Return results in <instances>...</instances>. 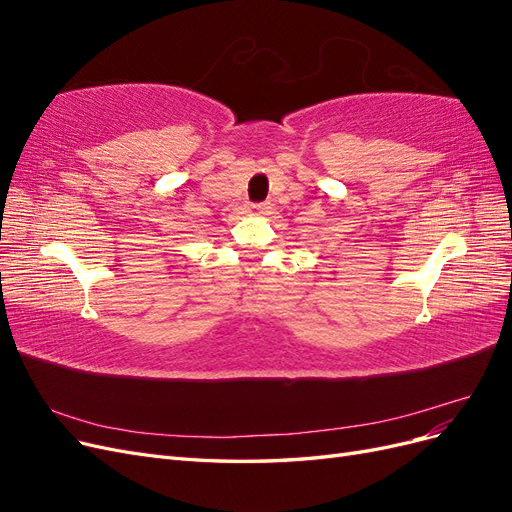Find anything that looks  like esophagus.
I'll use <instances>...</instances> for the list:
<instances>
[{"instance_id": "1", "label": "esophagus", "mask_w": 512, "mask_h": 512, "mask_svg": "<svg viewBox=\"0 0 512 512\" xmlns=\"http://www.w3.org/2000/svg\"><path fill=\"white\" fill-rule=\"evenodd\" d=\"M247 215H267L271 213V205L269 203H254V205H247L245 207Z\"/></svg>"}]
</instances>
